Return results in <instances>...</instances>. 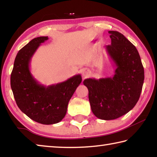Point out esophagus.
Returning <instances> with one entry per match:
<instances>
[{"instance_id":"34e87169","label":"esophagus","mask_w":157,"mask_h":157,"mask_svg":"<svg viewBox=\"0 0 157 157\" xmlns=\"http://www.w3.org/2000/svg\"><path fill=\"white\" fill-rule=\"evenodd\" d=\"M89 75V71L88 70H84L82 71V76L84 78H86L87 76Z\"/></svg>"}]
</instances>
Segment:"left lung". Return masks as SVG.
<instances>
[{"mask_svg":"<svg viewBox=\"0 0 157 157\" xmlns=\"http://www.w3.org/2000/svg\"><path fill=\"white\" fill-rule=\"evenodd\" d=\"M109 33L111 44L105 48L116 67L114 75L83 82L89 90L92 112L105 121L116 119L132 110L139 99L144 82V68L136 47L118 32Z\"/></svg>","mask_w":157,"mask_h":157,"instance_id":"1","label":"left lung"}]
</instances>
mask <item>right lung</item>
Listing matches in <instances>:
<instances>
[{"label":"right lung","mask_w":157,"mask_h":157,"mask_svg":"<svg viewBox=\"0 0 157 157\" xmlns=\"http://www.w3.org/2000/svg\"><path fill=\"white\" fill-rule=\"evenodd\" d=\"M48 39V36L36 37L18 51L10 83L16 102L23 113L39 123L52 124L64 118L69 100L82 82V76L78 74L48 86L34 78L30 69L32 57Z\"/></svg>","instance_id":"add662e5"}]
</instances>
